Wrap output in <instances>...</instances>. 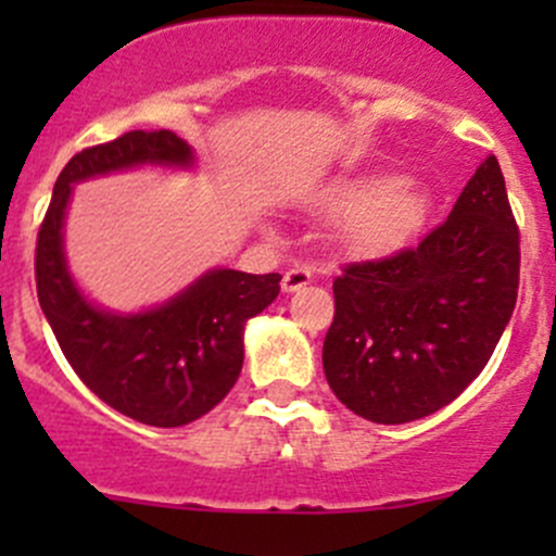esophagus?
I'll use <instances>...</instances> for the list:
<instances>
[{
  "label": "esophagus",
  "mask_w": 556,
  "mask_h": 556,
  "mask_svg": "<svg viewBox=\"0 0 556 556\" xmlns=\"http://www.w3.org/2000/svg\"><path fill=\"white\" fill-rule=\"evenodd\" d=\"M314 279V274L306 266H293L290 271H285L282 277V290L285 293H295V290L306 288Z\"/></svg>",
  "instance_id": "obj_1"
}]
</instances>
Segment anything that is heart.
<instances>
[{
    "label": "heart",
    "instance_id": "1",
    "mask_svg": "<svg viewBox=\"0 0 556 556\" xmlns=\"http://www.w3.org/2000/svg\"><path fill=\"white\" fill-rule=\"evenodd\" d=\"M325 215L341 217L339 239L357 257L392 255L417 237L433 210V195L419 179L361 174L333 179L319 190Z\"/></svg>",
    "mask_w": 556,
    "mask_h": 556
}]
</instances>
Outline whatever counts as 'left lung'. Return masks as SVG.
Returning a JSON list of instances; mask_svg holds the SVG:
<instances>
[{
    "instance_id": "1",
    "label": "left lung",
    "mask_w": 556,
    "mask_h": 556,
    "mask_svg": "<svg viewBox=\"0 0 556 556\" xmlns=\"http://www.w3.org/2000/svg\"><path fill=\"white\" fill-rule=\"evenodd\" d=\"M519 288V231L486 155L435 231L336 277L323 344L333 395L368 422L403 425L452 403L495 352Z\"/></svg>"
}]
</instances>
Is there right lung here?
I'll list each match as a JSON object with an SVG mask.
<instances>
[{"label": "right lung", "mask_w": 556, "mask_h": 556, "mask_svg": "<svg viewBox=\"0 0 556 556\" xmlns=\"http://www.w3.org/2000/svg\"><path fill=\"white\" fill-rule=\"evenodd\" d=\"M142 166L190 172L195 153L172 131H128L64 166L37 237V295L88 390L137 422L179 428L212 412L237 384L247 323L277 299L282 277L210 268L164 304L139 312L106 309L88 299L64 247L75 185Z\"/></svg>", "instance_id": "obj_1"}]
</instances>
